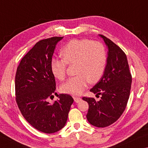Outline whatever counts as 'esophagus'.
I'll return each mask as SVG.
<instances>
[{
	"mask_svg": "<svg viewBox=\"0 0 148 148\" xmlns=\"http://www.w3.org/2000/svg\"><path fill=\"white\" fill-rule=\"evenodd\" d=\"M73 99H74L75 102V103H79V102H81V98H79V97H74Z\"/></svg>",
	"mask_w": 148,
	"mask_h": 148,
	"instance_id": "1",
	"label": "esophagus"
}]
</instances>
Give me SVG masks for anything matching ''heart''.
I'll use <instances>...</instances> for the list:
<instances>
[{
  "instance_id": "b5f03b06",
  "label": "heart",
  "mask_w": 148,
  "mask_h": 148,
  "mask_svg": "<svg viewBox=\"0 0 148 148\" xmlns=\"http://www.w3.org/2000/svg\"><path fill=\"white\" fill-rule=\"evenodd\" d=\"M63 58H52L51 69L53 75L61 81L66 77L67 65L75 63L77 74L61 85L63 92L80 95L88 83H96L104 73L106 63V53L104 45L88 39L73 40L61 51Z\"/></svg>"
}]
</instances>
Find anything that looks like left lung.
<instances>
[{"instance_id": "8db88e82", "label": "left lung", "mask_w": 148, "mask_h": 148, "mask_svg": "<svg viewBox=\"0 0 148 148\" xmlns=\"http://www.w3.org/2000/svg\"><path fill=\"white\" fill-rule=\"evenodd\" d=\"M108 48V57L104 74L90 90L101 99L83 97L88 104L87 119L92 126L104 128L115 122L124 112L130 92L132 75L127 57L120 47L103 35Z\"/></svg>"}]
</instances>
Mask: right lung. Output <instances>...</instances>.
Instances as JSON below:
<instances>
[{"mask_svg": "<svg viewBox=\"0 0 148 148\" xmlns=\"http://www.w3.org/2000/svg\"><path fill=\"white\" fill-rule=\"evenodd\" d=\"M63 37L39 41L20 61L15 77L16 101L27 122L46 134L56 132L66 124L73 99L67 94L58 95L51 69V60L58 42ZM57 94L53 103L49 99Z\"/></svg>", "mask_w": 148, "mask_h": 148, "instance_id": "obj_1", "label": "right lung"}]
</instances>
